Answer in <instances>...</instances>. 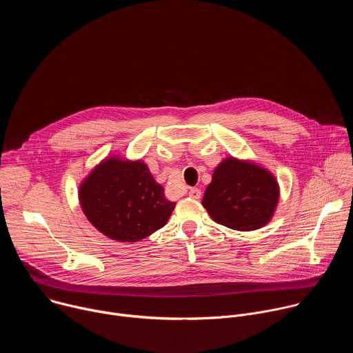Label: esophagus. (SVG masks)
<instances>
[{
  "instance_id": "obj_1",
  "label": "esophagus",
  "mask_w": 353,
  "mask_h": 353,
  "mask_svg": "<svg viewBox=\"0 0 353 353\" xmlns=\"http://www.w3.org/2000/svg\"><path fill=\"white\" fill-rule=\"evenodd\" d=\"M188 195L194 199H199L201 198V190L199 188H190L188 191Z\"/></svg>"
}]
</instances>
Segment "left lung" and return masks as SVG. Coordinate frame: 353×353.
<instances>
[{"instance_id":"obj_1","label":"left lung","mask_w":353,"mask_h":353,"mask_svg":"<svg viewBox=\"0 0 353 353\" xmlns=\"http://www.w3.org/2000/svg\"><path fill=\"white\" fill-rule=\"evenodd\" d=\"M279 201V184L264 166L233 157L214 170L203 205L219 225L250 232L265 226Z\"/></svg>"}]
</instances>
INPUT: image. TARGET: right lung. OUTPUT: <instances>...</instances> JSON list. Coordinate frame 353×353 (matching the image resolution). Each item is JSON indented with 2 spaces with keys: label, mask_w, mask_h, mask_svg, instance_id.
I'll return each mask as SVG.
<instances>
[{
  "label": "right lung",
  "mask_w": 353,
  "mask_h": 353,
  "mask_svg": "<svg viewBox=\"0 0 353 353\" xmlns=\"http://www.w3.org/2000/svg\"><path fill=\"white\" fill-rule=\"evenodd\" d=\"M78 198L88 221L123 243L139 241L163 228L176 207L143 161L121 155L96 165L79 184Z\"/></svg>",
  "instance_id": "1"
}]
</instances>
